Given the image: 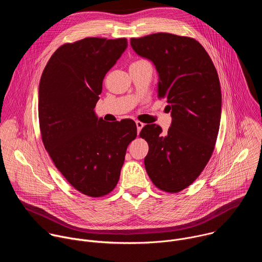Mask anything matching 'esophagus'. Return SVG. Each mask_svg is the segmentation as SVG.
Wrapping results in <instances>:
<instances>
[{"label": "esophagus", "mask_w": 262, "mask_h": 262, "mask_svg": "<svg viewBox=\"0 0 262 262\" xmlns=\"http://www.w3.org/2000/svg\"><path fill=\"white\" fill-rule=\"evenodd\" d=\"M136 125H137V132H138V135H139V133L141 132V129H142L143 126H144V123L138 120V121H136Z\"/></svg>", "instance_id": "obj_1"}]
</instances>
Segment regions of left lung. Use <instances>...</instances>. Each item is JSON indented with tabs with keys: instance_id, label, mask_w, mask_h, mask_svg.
Returning a JSON list of instances; mask_svg holds the SVG:
<instances>
[{
	"instance_id": "1",
	"label": "left lung",
	"mask_w": 262,
	"mask_h": 262,
	"mask_svg": "<svg viewBox=\"0 0 262 262\" xmlns=\"http://www.w3.org/2000/svg\"><path fill=\"white\" fill-rule=\"evenodd\" d=\"M130 46L155 64L158 97L167 99L172 116L166 134L157 124L142 128L140 137L149 146L145 168L157 188L178 193L197 179L213 152L222 106L217 72L191 37L156 33L132 38Z\"/></svg>"
}]
</instances>
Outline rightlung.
Returning <instances> with one entry per match:
<instances>
[{
    "instance_id": "right-lung-1",
    "label": "right lung",
    "mask_w": 262,
    "mask_h": 262,
    "mask_svg": "<svg viewBox=\"0 0 262 262\" xmlns=\"http://www.w3.org/2000/svg\"><path fill=\"white\" fill-rule=\"evenodd\" d=\"M127 48L126 38L87 37L61 46L39 83L41 139L56 168L89 197L115 189L128 144L137 137L132 119L105 122L94 112L105 73Z\"/></svg>"
}]
</instances>
